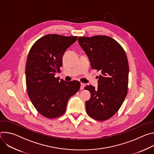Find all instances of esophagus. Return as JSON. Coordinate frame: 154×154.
<instances>
[{
  "label": "esophagus",
  "mask_w": 154,
  "mask_h": 154,
  "mask_svg": "<svg viewBox=\"0 0 154 154\" xmlns=\"http://www.w3.org/2000/svg\"><path fill=\"white\" fill-rule=\"evenodd\" d=\"M84 86H85V84L83 83H81V86H80V90H83L84 88Z\"/></svg>",
  "instance_id": "34e87169"
}]
</instances>
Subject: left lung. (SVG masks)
<instances>
[{
  "label": "left lung",
  "instance_id": "8db88e82",
  "mask_svg": "<svg viewBox=\"0 0 154 154\" xmlns=\"http://www.w3.org/2000/svg\"><path fill=\"white\" fill-rule=\"evenodd\" d=\"M78 41L91 68L100 72L97 88L92 85L85 87L91 93L90 99L85 102L86 112L97 121L107 120L119 110L127 94L129 68L126 54L109 36H80Z\"/></svg>",
  "mask_w": 154,
  "mask_h": 154
}]
</instances>
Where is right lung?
Wrapping results in <instances>:
<instances>
[{
  "label": "right lung",
  "mask_w": 154,
  "mask_h": 154,
  "mask_svg": "<svg viewBox=\"0 0 154 154\" xmlns=\"http://www.w3.org/2000/svg\"><path fill=\"white\" fill-rule=\"evenodd\" d=\"M77 36L49 34L38 39L31 48L26 66L27 94L36 110L47 118L63 115L69 99L79 91L80 83L66 82L55 77L60 72L63 55Z\"/></svg>",
  "instance_id": "obj_1"
}]
</instances>
